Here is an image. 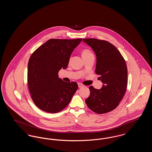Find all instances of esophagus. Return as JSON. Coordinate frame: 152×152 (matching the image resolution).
Listing matches in <instances>:
<instances>
[{
	"mask_svg": "<svg viewBox=\"0 0 152 152\" xmlns=\"http://www.w3.org/2000/svg\"><path fill=\"white\" fill-rule=\"evenodd\" d=\"M78 86L79 88H81V87H83L84 86L83 85V84H81V83H78Z\"/></svg>",
	"mask_w": 152,
	"mask_h": 152,
	"instance_id": "1",
	"label": "esophagus"
}]
</instances>
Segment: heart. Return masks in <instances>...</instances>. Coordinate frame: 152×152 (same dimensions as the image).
Segmentation results:
<instances>
[{"label": "heart", "instance_id": "1", "mask_svg": "<svg viewBox=\"0 0 152 152\" xmlns=\"http://www.w3.org/2000/svg\"><path fill=\"white\" fill-rule=\"evenodd\" d=\"M93 55L92 52L90 51L89 50H88V49H84L83 51H82L83 58V57H86V56H88L89 55Z\"/></svg>", "mask_w": 152, "mask_h": 152}]
</instances>
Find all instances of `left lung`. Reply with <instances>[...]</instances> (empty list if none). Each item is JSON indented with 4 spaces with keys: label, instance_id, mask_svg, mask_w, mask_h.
<instances>
[{
    "label": "left lung",
    "instance_id": "8db88e82",
    "mask_svg": "<svg viewBox=\"0 0 152 152\" xmlns=\"http://www.w3.org/2000/svg\"><path fill=\"white\" fill-rule=\"evenodd\" d=\"M83 40L96 55L95 72L104 84L100 89L89 87L91 94L86 100V104L96 113H108L117 107L125 93L128 79L125 61L120 51L107 41L94 38Z\"/></svg>",
    "mask_w": 152,
    "mask_h": 152
}]
</instances>
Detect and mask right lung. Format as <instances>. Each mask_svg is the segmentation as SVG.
I'll use <instances>...</instances> for the list:
<instances>
[{"label": "right lung", "mask_w": 152, "mask_h": 152, "mask_svg": "<svg viewBox=\"0 0 152 152\" xmlns=\"http://www.w3.org/2000/svg\"><path fill=\"white\" fill-rule=\"evenodd\" d=\"M82 40L51 39L37 48L28 63L27 83L34 104L44 112L55 113L68 106L78 89L76 82L66 83L58 77L65 69L74 49Z\"/></svg>", "instance_id": "1"}]
</instances>
